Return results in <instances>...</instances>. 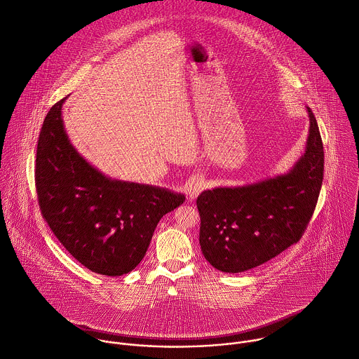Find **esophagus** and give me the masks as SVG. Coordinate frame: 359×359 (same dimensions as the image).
<instances>
[{"label":"esophagus","mask_w":359,"mask_h":359,"mask_svg":"<svg viewBox=\"0 0 359 359\" xmlns=\"http://www.w3.org/2000/svg\"><path fill=\"white\" fill-rule=\"evenodd\" d=\"M203 187H204V183H203V180L200 177L191 179L187 183V186H186V196H187V198L189 200H194L200 194Z\"/></svg>","instance_id":"34e87169"}]
</instances>
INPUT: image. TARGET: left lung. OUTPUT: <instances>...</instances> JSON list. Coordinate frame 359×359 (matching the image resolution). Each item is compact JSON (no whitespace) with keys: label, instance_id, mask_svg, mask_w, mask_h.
<instances>
[{"label":"left lung","instance_id":"left-lung-1","mask_svg":"<svg viewBox=\"0 0 359 359\" xmlns=\"http://www.w3.org/2000/svg\"><path fill=\"white\" fill-rule=\"evenodd\" d=\"M305 152L283 175L252 184L204 190L197 198L200 246L222 273L255 269L297 243L313 215L323 183L325 152L309 107Z\"/></svg>","mask_w":359,"mask_h":359}]
</instances>
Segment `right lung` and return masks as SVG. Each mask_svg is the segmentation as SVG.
<instances>
[{
	"label": "right lung",
	"mask_w": 359,
	"mask_h": 359,
	"mask_svg": "<svg viewBox=\"0 0 359 359\" xmlns=\"http://www.w3.org/2000/svg\"><path fill=\"white\" fill-rule=\"evenodd\" d=\"M67 97L47 113L36 152V191L50 229L88 270L117 277L144 259L159 219L184 194L117 180L92 166L71 144L61 116Z\"/></svg>",
	"instance_id": "1"
}]
</instances>
